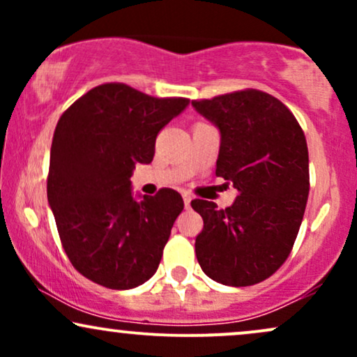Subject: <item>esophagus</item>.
Returning a JSON list of instances; mask_svg holds the SVG:
<instances>
[{
  "label": "esophagus",
  "instance_id": "obj_1",
  "mask_svg": "<svg viewBox=\"0 0 357 357\" xmlns=\"http://www.w3.org/2000/svg\"><path fill=\"white\" fill-rule=\"evenodd\" d=\"M183 202H184V206H190V203H191V196L190 195H183Z\"/></svg>",
  "mask_w": 357,
  "mask_h": 357
}]
</instances>
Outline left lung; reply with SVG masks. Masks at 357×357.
Masks as SVG:
<instances>
[{
    "instance_id": "8db88e82",
    "label": "left lung",
    "mask_w": 357,
    "mask_h": 357,
    "mask_svg": "<svg viewBox=\"0 0 357 357\" xmlns=\"http://www.w3.org/2000/svg\"><path fill=\"white\" fill-rule=\"evenodd\" d=\"M191 104L220 129L216 176L238 191L225 210L206 199L191 202L203 218L196 258L218 284L255 285L284 265L304 218L309 196L304 130L287 105L257 89Z\"/></svg>"
}]
</instances>
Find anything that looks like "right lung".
I'll return each instance as SVG.
<instances>
[{"label": "right lung", "mask_w": 357, "mask_h": 357, "mask_svg": "<svg viewBox=\"0 0 357 357\" xmlns=\"http://www.w3.org/2000/svg\"><path fill=\"white\" fill-rule=\"evenodd\" d=\"M184 97H151L110 82L89 90L61 114L50 151L47 195L61 247L79 273L127 290L154 275L181 195L161 188L132 198L136 162L149 165L155 137L186 107Z\"/></svg>", "instance_id": "obj_1"}]
</instances>
